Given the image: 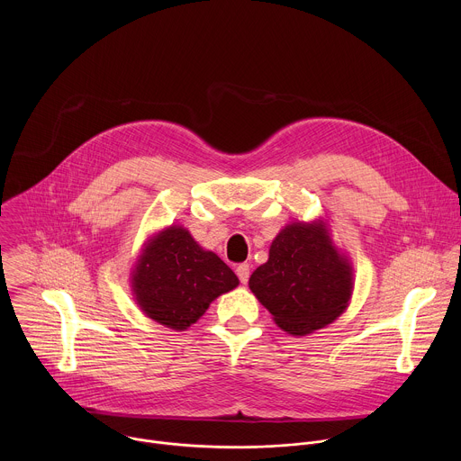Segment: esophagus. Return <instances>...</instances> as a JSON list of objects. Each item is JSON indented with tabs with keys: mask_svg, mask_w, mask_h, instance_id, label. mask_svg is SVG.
Here are the masks:
<instances>
[{
	"mask_svg": "<svg viewBox=\"0 0 461 461\" xmlns=\"http://www.w3.org/2000/svg\"><path fill=\"white\" fill-rule=\"evenodd\" d=\"M237 276H239V279H240V283L242 285H246L248 283V279H249V265H246V262H244V265H239L237 267Z\"/></svg>",
	"mask_w": 461,
	"mask_h": 461,
	"instance_id": "obj_1",
	"label": "esophagus"
}]
</instances>
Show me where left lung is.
Wrapping results in <instances>:
<instances>
[{
    "label": "left lung",
    "mask_w": 461,
    "mask_h": 461,
    "mask_svg": "<svg viewBox=\"0 0 461 461\" xmlns=\"http://www.w3.org/2000/svg\"><path fill=\"white\" fill-rule=\"evenodd\" d=\"M248 285L281 330L308 336L348 308L354 268L350 257L336 246L330 224L319 217L286 224Z\"/></svg>",
    "instance_id": "1"
}]
</instances>
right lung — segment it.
Returning a JSON list of instances; mask_svg holds the SVG:
<instances>
[{"mask_svg":"<svg viewBox=\"0 0 461 461\" xmlns=\"http://www.w3.org/2000/svg\"><path fill=\"white\" fill-rule=\"evenodd\" d=\"M129 283L135 303L149 319L182 332L219 295L237 288L239 277L184 226L171 224L142 244Z\"/></svg>","mask_w":461,"mask_h":461,"instance_id":"right-lung-1","label":"right lung"}]
</instances>
